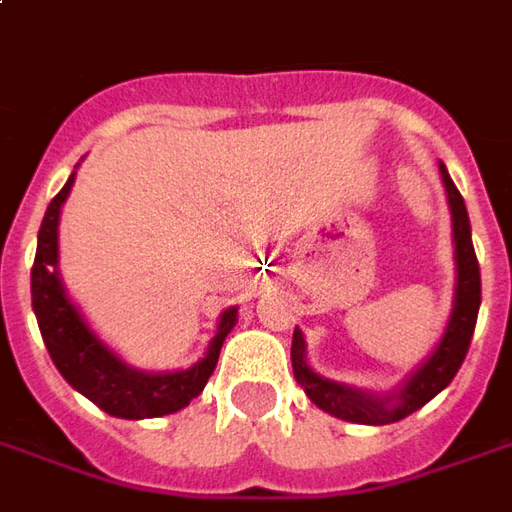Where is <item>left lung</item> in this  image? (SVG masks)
Instances as JSON below:
<instances>
[{
	"instance_id": "1",
	"label": "left lung",
	"mask_w": 512,
	"mask_h": 512,
	"mask_svg": "<svg viewBox=\"0 0 512 512\" xmlns=\"http://www.w3.org/2000/svg\"><path fill=\"white\" fill-rule=\"evenodd\" d=\"M441 180L446 188V199H449V210H452V241H455V307L449 324L443 330L441 343L435 346L421 366L402 382L399 391L391 393H368L332 382L327 377L316 374L313 368L307 366L305 357V335L299 332V327L293 330L291 343V363L293 377L305 388L310 396V402L321 407L324 413H330L343 421H355V424H393L402 421L410 413H416L418 407H424L430 399H435L438 393L455 380L457 368L463 366L466 360L468 346H471V335L477 327V313H480L482 285H480V263L474 255V244H471V224H468L466 202L455 188V182L449 177V171L441 163Z\"/></svg>"
}]
</instances>
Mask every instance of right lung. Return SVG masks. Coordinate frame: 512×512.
<instances>
[{"mask_svg":"<svg viewBox=\"0 0 512 512\" xmlns=\"http://www.w3.org/2000/svg\"><path fill=\"white\" fill-rule=\"evenodd\" d=\"M74 174L77 171H71L69 182L46 207V216L38 230V252L32 263V310L52 363L74 391H80L85 399H91L110 416L157 418L177 413L205 391L207 380L219 363L221 343L238 321V307H227L221 313L219 330L207 346L205 357L191 368L152 374L127 366L88 327V321L69 299L57 271V224H60V207L74 185Z\"/></svg>","mask_w":512,"mask_h":512,"instance_id":"add662e5","label":"right lung"}]
</instances>
